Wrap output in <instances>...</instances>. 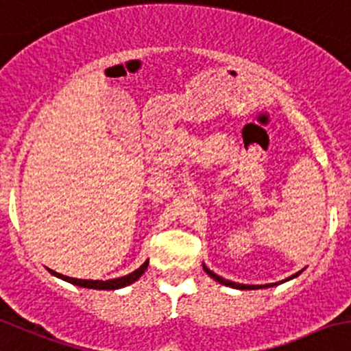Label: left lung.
<instances>
[{
    "instance_id": "8db88e82",
    "label": "left lung",
    "mask_w": 351,
    "mask_h": 351,
    "mask_svg": "<svg viewBox=\"0 0 351 351\" xmlns=\"http://www.w3.org/2000/svg\"><path fill=\"white\" fill-rule=\"evenodd\" d=\"M204 271H206V273L209 274L210 278H214V280H216V281H219L221 285H226V287H231V288H238V290H257V288H269V287H274V285H278V283H271V285H261V287H258V285H240V283H233V281H228V280H224V278L217 276V274H214L213 271L207 269L206 266H204ZM298 274H300V273L293 274V276H290V278H288V280H291V278L298 276Z\"/></svg>"
}]
</instances>
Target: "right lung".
I'll list each match as a JSON object with an SVG mask.
<instances>
[{
	"label": "right lung",
	"mask_w": 351,
	"mask_h": 351,
	"mask_svg": "<svg viewBox=\"0 0 351 351\" xmlns=\"http://www.w3.org/2000/svg\"><path fill=\"white\" fill-rule=\"evenodd\" d=\"M147 266H149V261L144 262V264H142L137 271H134V273L127 274V276L117 278V280H108V281L77 280V278H68V276H63V274H58V273H54V271H51V273H53L54 276L61 278V280L68 281V283L77 285V287H82V288H93V290H118V288H123V287H128V285L135 283V281H137L138 278L145 273Z\"/></svg>",
	"instance_id": "obj_1"
}]
</instances>
